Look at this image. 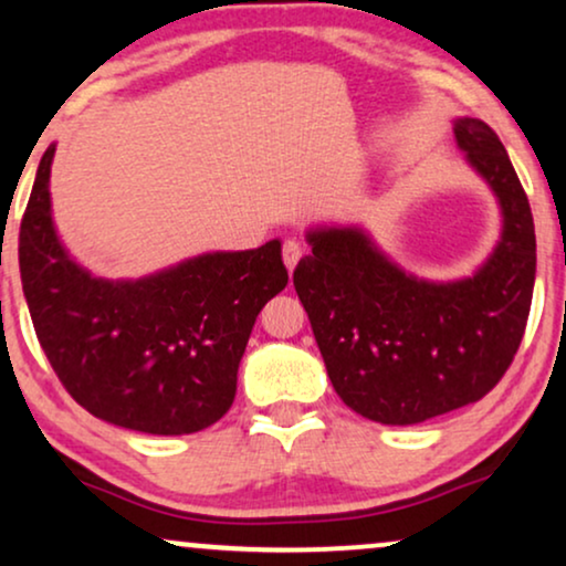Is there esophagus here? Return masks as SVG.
Segmentation results:
<instances>
[{
	"instance_id": "1",
	"label": "esophagus",
	"mask_w": 566,
	"mask_h": 566,
	"mask_svg": "<svg viewBox=\"0 0 566 566\" xmlns=\"http://www.w3.org/2000/svg\"><path fill=\"white\" fill-rule=\"evenodd\" d=\"M282 259H284V266H287V271L292 274V271H295V266H297V261L303 259V245H300L297 240H284Z\"/></svg>"
}]
</instances>
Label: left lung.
Returning <instances> with one entry per match:
<instances>
[{"label":"left lung","instance_id":"1","mask_svg":"<svg viewBox=\"0 0 566 566\" xmlns=\"http://www.w3.org/2000/svg\"><path fill=\"white\" fill-rule=\"evenodd\" d=\"M468 161L496 192L504 230L470 279L405 274L360 230H316L292 282L342 402L386 426H412L473 405L517 355L535 284L531 203L499 135L454 123Z\"/></svg>","mask_w":566,"mask_h":566}]
</instances>
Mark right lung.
Returning a JSON list of instances; mask_svg holds the SVG:
<instances>
[{
    "mask_svg": "<svg viewBox=\"0 0 566 566\" xmlns=\"http://www.w3.org/2000/svg\"><path fill=\"white\" fill-rule=\"evenodd\" d=\"M41 156L20 221V279L35 336L67 395L106 423L182 436L232 407L255 316L287 287L282 242L209 253L138 279L106 282L64 253Z\"/></svg>",
    "mask_w": 566,
    "mask_h": 566,
    "instance_id": "1",
    "label": "right lung"
}]
</instances>
